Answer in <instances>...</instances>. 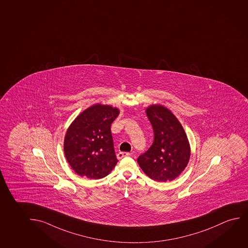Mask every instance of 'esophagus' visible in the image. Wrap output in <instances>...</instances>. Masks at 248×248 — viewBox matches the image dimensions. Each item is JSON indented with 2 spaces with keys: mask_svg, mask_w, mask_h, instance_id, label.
I'll return each instance as SVG.
<instances>
[{
  "mask_svg": "<svg viewBox=\"0 0 248 248\" xmlns=\"http://www.w3.org/2000/svg\"><path fill=\"white\" fill-rule=\"evenodd\" d=\"M130 153H127V152H119L117 154V158H118L119 160H121L122 158H124V157L129 156Z\"/></svg>",
  "mask_w": 248,
  "mask_h": 248,
  "instance_id": "obj_1",
  "label": "esophagus"
}]
</instances>
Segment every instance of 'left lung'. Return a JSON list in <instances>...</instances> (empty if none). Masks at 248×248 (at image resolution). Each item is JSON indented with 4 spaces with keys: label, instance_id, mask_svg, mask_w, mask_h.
<instances>
[{
    "label": "left lung",
    "instance_id": "obj_1",
    "mask_svg": "<svg viewBox=\"0 0 248 248\" xmlns=\"http://www.w3.org/2000/svg\"><path fill=\"white\" fill-rule=\"evenodd\" d=\"M154 131V142L138 158L143 172L155 181H171L187 167L190 147L180 122L168 108L154 105L146 109Z\"/></svg>",
    "mask_w": 248,
    "mask_h": 248
}]
</instances>
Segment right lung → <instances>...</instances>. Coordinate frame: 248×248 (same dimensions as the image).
Wrapping results in <instances>:
<instances>
[{"instance_id":"right-lung-1","label":"right lung","mask_w":248,"mask_h":248,"mask_svg":"<svg viewBox=\"0 0 248 248\" xmlns=\"http://www.w3.org/2000/svg\"><path fill=\"white\" fill-rule=\"evenodd\" d=\"M119 113L118 108L110 105L97 104L81 112L69 126L63 151L77 174L99 179L115 168L118 160L110 126Z\"/></svg>"}]
</instances>
